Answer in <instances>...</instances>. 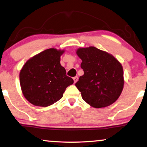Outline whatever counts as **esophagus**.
<instances>
[{"label":"esophagus","instance_id":"34e87169","mask_svg":"<svg viewBox=\"0 0 147 147\" xmlns=\"http://www.w3.org/2000/svg\"><path fill=\"white\" fill-rule=\"evenodd\" d=\"M73 80H74V83H76L78 80V76H74V77H73Z\"/></svg>","mask_w":147,"mask_h":147}]
</instances>
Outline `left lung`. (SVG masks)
I'll use <instances>...</instances> for the list:
<instances>
[{
  "mask_svg": "<svg viewBox=\"0 0 147 147\" xmlns=\"http://www.w3.org/2000/svg\"><path fill=\"white\" fill-rule=\"evenodd\" d=\"M76 54L82 59L84 74L75 84L86 103L95 108L111 105L124 88V72L120 63L109 53L94 46L79 48Z\"/></svg>",
  "mask_w": 147,
  "mask_h": 147,
  "instance_id": "obj_1",
  "label": "left lung"
}]
</instances>
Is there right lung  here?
Instances as JSON below:
<instances>
[{"instance_id": "obj_1", "label": "right lung", "mask_w": 147, "mask_h": 147, "mask_svg": "<svg viewBox=\"0 0 147 147\" xmlns=\"http://www.w3.org/2000/svg\"><path fill=\"white\" fill-rule=\"evenodd\" d=\"M64 50L50 48L29 59L20 73V85L24 97L35 106L48 107L62 98L73 78L67 76L60 64Z\"/></svg>"}]
</instances>
